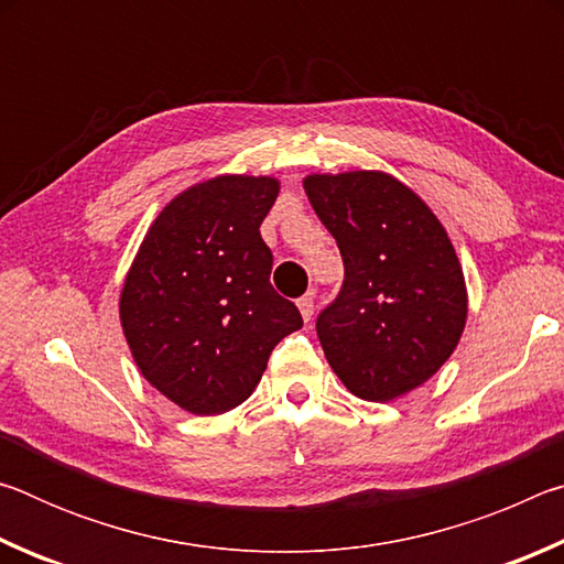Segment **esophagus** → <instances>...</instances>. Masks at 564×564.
I'll use <instances>...</instances> for the list:
<instances>
[{
    "instance_id": "esophagus-1",
    "label": "esophagus",
    "mask_w": 564,
    "mask_h": 564,
    "mask_svg": "<svg viewBox=\"0 0 564 564\" xmlns=\"http://www.w3.org/2000/svg\"><path fill=\"white\" fill-rule=\"evenodd\" d=\"M299 311L305 323L313 318V295H303V299H299Z\"/></svg>"
}]
</instances>
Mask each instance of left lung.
<instances>
[{"label": "left lung", "mask_w": 564, "mask_h": 564, "mask_svg": "<svg viewBox=\"0 0 564 564\" xmlns=\"http://www.w3.org/2000/svg\"><path fill=\"white\" fill-rule=\"evenodd\" d=\"M303 188L346 263L338 299L316 323L328 366L360 400L403 398L443 368L465 330L467 285L451 236L386 171L308 174Z\"/></svg>", "instance_id": "8db88e82"}]
</instances>
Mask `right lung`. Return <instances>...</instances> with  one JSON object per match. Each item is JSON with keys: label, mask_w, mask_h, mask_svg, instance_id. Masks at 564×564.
<instances>
[{"label": "right lung", "mask_w": 564, "mask_h": 564, "mask_svg": "<svg viewBox=\"0 0 564 564\" xmlns=\"http://www.w3.org/2000/svg\"><path fill=\"white\" fill-rule=\"evenodd\" d=\"M275 176L218 174L161 208L123 275L119 321L139 373L194 415L253 393L275 343L303 326L271 285L261 224Z\"/></svg>", "instance_id": "right-lung-1"}]
</instances>
